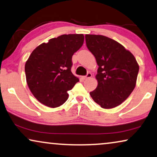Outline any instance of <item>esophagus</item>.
I'll return each mask as SVG.
<instances>
[{"mask_svg":"<svg viewBox=\"0 0 157 157\" xmlns=\"http://www.w3.org/2000/svg\"><path fill=\"white\" fill-rule=\"evenodd\" d=\"M92 77V74H91L90 72H88L86 76L84 77V79H85V80H86V79H88V78H90V77Z\"/></svg>","mask_w":157,"mask_h":157,"instance_id":"34e87169","label":"esophagus"}]
</instances>
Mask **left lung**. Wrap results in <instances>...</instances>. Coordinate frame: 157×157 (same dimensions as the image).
Listing matches in <instances>:
<instances>
[{"label": "left lung", "instance_id": "left-lung-1", "mask_svg": "<svg viewBox=\"0 0 157 157\" xmlns=\"http://www.w3.org/2000/svg\"><path fill=\"white\" fill-rule=\"evenodd\" d=\"M85 41L98 65V84L90 96L105 109L121 105L136 86L139 70L136 58L124 46L103 35L86 34Z\"/></svg>", "mask_w": 157, "mask_h": 157}]
</instances>
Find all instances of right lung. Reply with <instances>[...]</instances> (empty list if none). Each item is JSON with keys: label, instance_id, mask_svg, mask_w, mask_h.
<instances>
[{"label": "right lung", "instance_id": "right-lung-1", "mask_svg": "<svg viewBox=\"0 0 157 157\" xmlns=\"http://www.w3.org/2000/svg\"><path fill=\"white\" fill-rule=\"evenodd\" d=\"M84 42L83 34H63L38 46L25 64L26 82L41 103L57 108L67 100L79 79L71 72L72 57Z\"/></svg>", "mask_w": 157, "mask_h": 157}]
</instances>
